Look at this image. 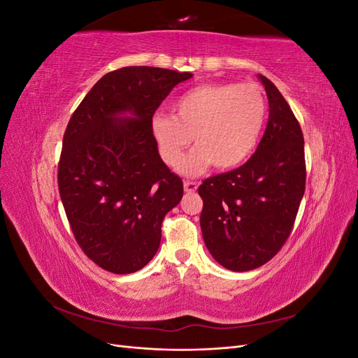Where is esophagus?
<instances>
[{
    "label": "esophagus",
    "instance_id": "obj_1",
    "mask_svg": "<svg viewBox=\"0 0 358 358\" xmlns=\"http://www.w3.org/2000/svg\"><path fill=\"white\" fill-rule=\"evenodd\" d=\"M197 182H189V180H187L185 183H183V188H185V191L187 192H194L197 189Z\"/></svg>",
    "mask_w": 358,
    "mask_h": 358
}]
</instances>
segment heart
I'll return each instance as SVG.
<instances>
[{
    "mask_svg": "<svg viewBox=\"0 0 358 358\" xmlns=\"http://www.w3.org/2000/svg\"><path fill=\"white\" fill-rule=\"evenodd\" d=\"M171 115L150 119V133L164 164L176 169L194 136L198 148L182 163L185 175H200L212 162L227 170L254 152L267 117V103L254 83L200 85L182 94Z\"/></svg>",
    "mask_w": 358,
    "mask_h": 358,
    "instance_id": "b5f03b06",
    "label": "heart"
}]
</instances>
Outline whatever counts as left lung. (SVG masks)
<instances>
[{
    "label": "left lung",
    "instance_id": "8db88e82",
    "mask_svg": "<svg viewBox=\"0 0 358 358\" xmlns=\"http://www.w3.org/2000/svg\"><path fill=\"white\" fill-rule=\"evenodd\" d=\"M268 99V122L255 154L239 169L206 179L200 227L212 257L233 272L272 259L294 225L305 194V140L276 86L258 74Z\"/></svg>",
    "mask_w": 358,
    "mask_h": 358
}]
</instances>
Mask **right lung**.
I'll return each mask as SVG.
<instances>
[{
    "instance_id": "add662e5",
    "label": "right lung",
    "mask_w": 358,
    "mask_h": 358,
    "mask_svg": "<svg viewBox=\"0 0 358 358\" xmlns=\"http://www.w3.org/2000/svg\"><path fill=\"white\" fill-rule=\"evenodd\" d=\"M191 78L158 67L119 69L104 74L70 117L59 196L76 242L107 272L145 267L159 248L162 220L183 196L182 179L158 154L150 119Z\"/></svg>"
}]
</instances>
